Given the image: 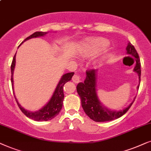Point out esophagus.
<instances>
[{
  "label": "esophagus",
  "instance_id": "1",
  "mask_svg": "<svg viewBox=\"0 0 151 151\" xmlns=\"http://www.w3.org/2000/svg\"><path fill=\"white\" fill-rule=\"evenodd\" d=\"M72 81H73V82H74V83H79V82L81 81V77H80L79 74H74V75L73 76V77H72Z\"/></svg>",
  "mask_w": 151,
  "mask_h": 151
}]
</instances>
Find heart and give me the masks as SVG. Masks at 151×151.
<instances>
[{
  "mask_svg": "<svg viewBox=\"0 0 151 151\" xmlns=\"http://www.w3.org/2000/svg\"><path fill=\"white\" fill-rule=\"evenodd\" d=\"M108 45L107 40L103 38H96L83 44L81 50L86 55H93Z\"/></svg>",
  "mask_w": 151,
  "mask_h": 151,
  "instance_id": "b5f03b06",
  "label": "heart"
}]
</instances>
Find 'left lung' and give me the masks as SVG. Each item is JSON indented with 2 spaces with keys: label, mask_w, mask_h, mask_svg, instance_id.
Instances as JSON below:
<instances>
[{
  "label": "left lung",
  "mask_w": 151,
  "mask_h": 151,
  "mask_svg": "<svg viewBox=\"0 0 151 151\" xmlns=\"http://www.w3.org/2000/svg\"><path fill=\"white\" fill-rule=\"evenodd\" d=\"M127 54L130 55L136 59V65L134 68V71L137 72L139 78H141V63L139 55L135 48L131 43H129L126 47ZM96 70L93 69L86 70V78L83 83H78L77 91L81 98L82 108L86 114L90 119L94 122H104L112 121L117 118L121 117L132 105V102L130 105L123 110L120 111H112L104 107L98 100L96 93ZM139 87L138 86L137 88Z\"/></svg>",
  "instance_id": "obj_1"
}]
</instances>
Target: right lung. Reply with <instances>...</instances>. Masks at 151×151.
<instances>
[{
  "label": "right lung",
  "instance_id": "add662e5",
  "mask_svg": "<svg viewBox=\"0 0 151 151\" xmlns=\"http://www.w3.org/2000/svg\"><path fill=\"white\" fill-rule=\"evenodd\" d=\"M47 34V32H36L32 35L29 36V37L26 38L24 40V41H27L28 39H32V38H36L38 37H41ZM16 54L14 57L13 58L12 63L11 65V72H12V77H11V81H12V90L13 88V72L14 70L15 67V63H16ZM74 75V72H69V73L65 74L63 75V77L60 80L59 84L57 86L55 92H54L53 96H52L51 99L48 102L46 106L42 108V109L39 110V111L37 112H29L27 110H25L24 108H23L21 106V105L19 104V102L16 99V101L17 102L18 106L23 113L27 116V117L30 118V119L35 120V121L38 122H43V121H48L53 119L56 116L58 115L59 112L61 111L62 106H63V101L64 98V93H63V86L65 85V83L68 81H70L72 79V76Z\"/></svg>",
  "mask_w": 151,
  "mask_h": 151
}]
</instances>
